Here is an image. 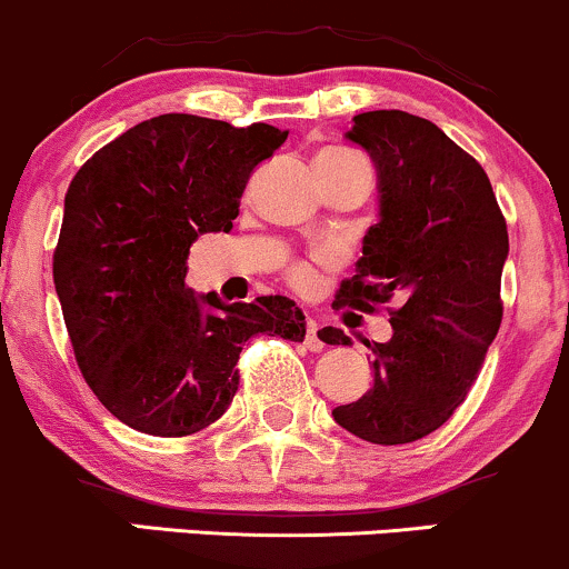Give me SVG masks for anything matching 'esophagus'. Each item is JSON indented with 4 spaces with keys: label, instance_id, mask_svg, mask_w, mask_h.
Instances as JSON below:
<instances>
[{
    "label": "esophagus",
    "instance_id": "1",
    "mask_svg": "<svg viewBox=\"0 0 569 569\" xmlns=\"http://www.w3.org/2000/svg\"><path fill=\"white\" fill-rule=\"evenodd\" d=\"M306 346H309L311 351H322L325 349V340L319 338L317 319H309V322H306Z\"/></svg>",
    "mask_w": 569,
    "mask_h": 569
}]
</instances>
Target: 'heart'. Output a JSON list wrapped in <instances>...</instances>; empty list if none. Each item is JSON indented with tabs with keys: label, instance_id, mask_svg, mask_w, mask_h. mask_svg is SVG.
Returning a JSON list of instances; mask_svg holds the SVG:
<instances>
[{
	"label": "heart",
	"instance_id": "1",
	"mask_svg": "<svg viewBox=\"0 0 569 569\" xmlns=\"http://www.w3.org/2000/svg\"><path fill=\"white\" fill-rule=\"evenodd\" d=\"M317 162H336V164H349V162H365V159L359 157V153L349 151V149H338V146H332V149H325V151H319ZM365 164H367V162H365ZM290 282L296 284V287H309V284L313 282V271H311V266H306V263H298V266H292V271H290Z\"/></svg>",
	"mask_w": 569,
	"mask_h": 569
}]
</instances>
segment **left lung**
Returning <instances> with one entry per match:
<instances>
[{
    "mask_svg": "<svg viewBox=\"0 0 569 569\" xmlns=\"http://www.w3.org/2000/svg\"><path fill=\"white\" fill-rule=\"evenodd\" d=\"M346 138L376 162L380 220L336 303L376 311L397 300L399 309H389L391 340H365L370 391L332 418L365 442L407 445L447 423L482 370L503 319L509 231L482 164L429 119L357 113ZM319 338L351 343L338 327Z\"/></svg>",
    "mask_w": 569,
    "mask_h": 569,
    "instance_id": "obj_1",
    "label": "left lung"
}]
</instances>
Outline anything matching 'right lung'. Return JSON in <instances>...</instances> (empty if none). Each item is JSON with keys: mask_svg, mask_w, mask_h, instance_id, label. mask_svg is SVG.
<instances>
[{"mask_svg": "<svg viewBox=\"0 0 569 569\" xmlns=\"http://www.w3.org/2000/svg\"><path fill=\"white\" fill-rule=\"evenodd\" d=\"M287 140L271 124L146 119L92 153L66 193L52 279L73 357L100 405L151 437H189L229 410L258 332L303 343L296 300L193 296L199 233L231 231L250 172Z\"/></svg>", "mask_w": 569, "mask_h": 569, "instance_id": "obj_1", "label": "right lung"}]
</instances>
